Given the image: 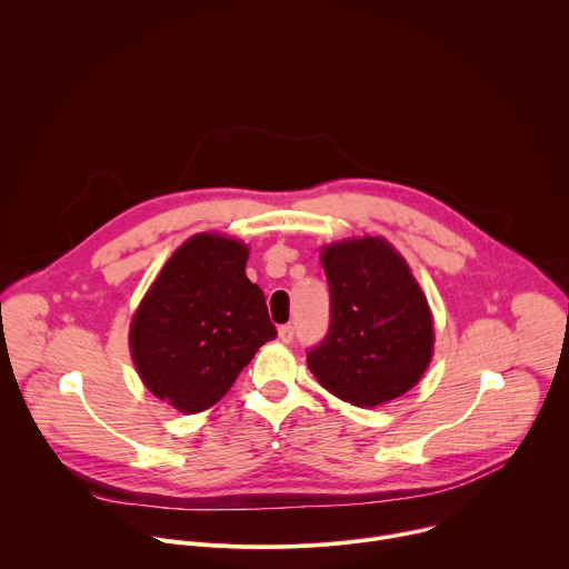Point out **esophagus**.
Segmentation results:
<instances>
[{
    "instance_id": "esophagus-1",
    "label": "esophagus",
    "mask_w": 569,
    "mask_h": 569,
    "mask_svg": "<svg viewBox=\"0 0 569 569\" xmlns=\"http://www.w3.org/2000/svg\"><path fill=\"white\" fill-rule=\"evenodd\" d=\"M279 340L290 345L295 340V327L292 323H283V327H279Z\"/></svg>"
}]
</instances>
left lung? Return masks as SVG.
<instances>
[{
	"label": "left lung",
	"mask_w": 569,
	"mask_h": 569,
	"mask_svg": "<svg viewBox=\"0 0 569 569\" xmlns=\"http://www.w3.org/2000/svg\"><path fill=\"white\" fill-rule=\"evenodd\" d=\"M331 290L329 331L306 351L308 367L338 398L376 408L412 389L432 358V315L408 263L385 238L321 250Z\"/></svg>",
	"instance_id": "obj_1"
}]
</instances>
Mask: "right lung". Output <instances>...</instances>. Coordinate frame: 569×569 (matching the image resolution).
Masks as SVG:
<instances>
[{"label":"right lung","instance_id":"obj_1","mask_svg":"<svg viewBox=\"0 0 569 569\" xmlns=\"http://www.w3.org/2000/svg\"><path fill=\"white\" fill-rule=\"evenodd\" d=\"M246 263L242 242L198 233L167 261L132 317L134 367L180 412L211 408L259 347L277 338L266 295L248 279Z\"/></svg>","mask_w":569,"mask_h":569}]
</instances>
